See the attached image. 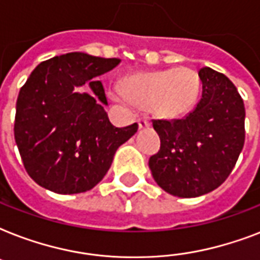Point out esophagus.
<instances>
[{"mask_svg": "<svg viewBox=\"0 0 260 260\" xmlns=\"http://www.w3.org/2000/svg\"><path fill=\"white\" fill-rule=\"evenodd\" d=\"M138 122H139V128H140V129L148 128V126L151 125V121L148 117H140L138 120Z\"/></svg>", "mask_w": 260, "mask_h": 260, "instance_id": "1", "label": "esophagus"}]
</instances>
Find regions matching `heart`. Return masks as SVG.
<instances>
[{"instance_id": "1", "label": "heart", "mask_w": 260, "mask_h": 260, "mask_svg": "<svg viewBox=\"0 0 260 260\" xmlns=\"http://www.w3.org/2000/svg\"><path fill=\"white\" fill-rule=\"evenodd\" d=\"M201 83L189 67L132 75L122 83V93L135 105L148 108L163 118L182 117L193 109Z\"/></svg>"}]
</instances>
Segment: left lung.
<instances>
[{
    "mask_svg": "<svg viewBox=\"0 0 260 260\" xmlns=\"http://www.w3.org/2000/svg\"><path fill=\"white\" fill-rule=\"evenodd\" d=\"M202 95L181 120H154L160 138L148 162L155 182L175 197L191 198L217 189L235 167L244 146L246 109L225 75L204 67Z\"/></svg>",
    "mask_w": 260,
    "mask_h": 260,
    "instance_id": "8db88e82",
    "label": "left lung"
}]
</instances>
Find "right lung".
<instances>
[{
	"instance_id": "1",
	"label": "right lung",
	"mask_w": 260,
	"mask_h": 260,
	"mask_svg": "<svg viewBox=\"0 0 260 260\" xmlns=\"http://www.w3.org/2000/svg\"><path fill=\"white\" fill-rule=\"evenodd\" d=\"M121 62L83 52L55 56L39 64L16 102L14 140L26 173L59 194L93 189L109 170L116 151L138 132V124L116 128L104 105L98 75ZM89 82L94 94L77 93Z\"/></svg>"
}]
</instances>
